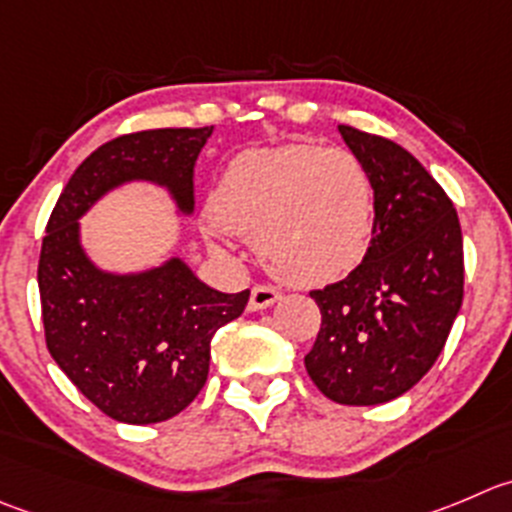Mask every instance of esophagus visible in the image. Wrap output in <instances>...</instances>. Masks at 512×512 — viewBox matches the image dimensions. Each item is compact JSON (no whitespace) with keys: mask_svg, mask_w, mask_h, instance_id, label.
Masks as SVG:
<instances>
[{"mask_svg":"<svg viewBox=\"0 0 512 512\" xmlns=\"http://www.w3.org/2000/svg\"><path fill=\"white\" fill-rule=\"evenodd\" d=\"M279 299H281V294L274 289V286L259 284V286H253V289H251V299H248V309H251V311L269 309V306H274Z\"/></svg>","mask_w":512,"mask_h":512,"instance_id":"1","label":"esophagus"}]
</instances>
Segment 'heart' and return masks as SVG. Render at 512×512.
Returning <instances> with one entry per match:
<instances>
[{"instance_id": "heart-1", "label": "heart", "mask_w": 512, "mask_h": 512, "mask_svg": "<svg viewBox=\"0 0 512 512\" xmlns=\"http://www.w3.org/2000/svg\"><path fill=\"white\" fill-rule=\"evenodd\" d=\"M256 233V251L276 279L324 286L352 274L374 231V186L344 148L286 143L238 153L211 198L208 236Z\"/></svg>"}]
</instances>
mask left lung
Returning a JSON list of instances; mask_svg holds the SVG:
<instances>
[{
    "mask_svg": "<svg viewBox=\"0 0 512 512\" xmlns=\"http://www.w3.org/2000/svg\"><path fill=\"white\" fill-rule=\"evenodd\" d=\"M339 133L372 178L374 231L347 279L311 291L321 329L304 364L324 397L367 407L402 397L440 357L462 306V231L415 155L349 125Z\"/></svg>",
    "mask_w": 512,
    "mask_h": 512,
    "instance_id": "obj_1",
    "label": "left lung"
}]
</instances>
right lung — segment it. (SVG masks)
<instances>
[{
	"label": "right lung",
	"mask_w": 512,
	"mask_h": 512,
	"mask_svg": "<svg viewBox=\"0 0 512 512\" xmlns=\"http://www.w3.org/2000/svg\"><path fill=\"white\" fill-rule=\"evenodd\" d=\"M211 128L120 135L87 155L67 180L42 238L45 339L57 367L97 410L125 425H153L186 410L208 379L211 339L248 304L223 294L183 259L143 271H105L87 256L80 218L125 183L165 188L191 216L193 168Z\"/></svg>",
	"instance_id": "add662e5"
}]
</instances>
